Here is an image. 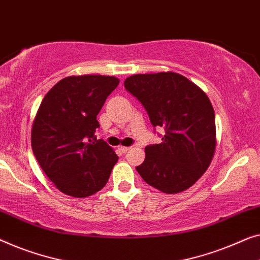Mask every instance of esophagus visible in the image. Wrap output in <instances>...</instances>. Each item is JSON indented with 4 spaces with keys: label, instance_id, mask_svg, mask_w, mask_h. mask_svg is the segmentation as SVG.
I'll return each mask as SVG.
<instances>
[{
    "label": "esophagus",
    "instance_id": "esophagus-1",
    "mask_svg": "<svg viewBox=\"0 0 260 260\" xmlns=\"http://www.w3.org/2000/svg\"><path fill=\"white\" fill-rule=\"evenodd\" d=\"M118 149H119V151H121L122 153H125V152H127L130 150L129 146H122V145H119Z\"/></svg>",
    "mask_w": 260,
    "mask_h": 260
}]
</instances>
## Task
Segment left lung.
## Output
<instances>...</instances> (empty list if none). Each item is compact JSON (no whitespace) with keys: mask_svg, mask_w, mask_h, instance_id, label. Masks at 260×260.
<instances>
[{"mask_svg":"<svg viewBox=\"0 0 260 260\" xmlns=\"http://www.w3.org/2000/svg\"><path fill=\"white\" fill-rule=\"evenodd\" d=\"M124 86L143 104L152 125L165 130L161 143L145 148L138 174L164 193L187 190L208 170L216 150L214 110L208 95L172 71L133 75Z\"/></svg>","mask_w":260,"mask_h":260,"instance_id":"obj_1","label":"left lung"}]
</instances>
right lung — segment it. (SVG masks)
I'll return each mask as SVG.
<instances>
[{"instance_id": "right-lung-1", "label": "right lung", "mask_w": 260, "mask_h": 260, "mask_svg": "<svg viewBox=\"0 0 260 260\" xmlns=\"http://www.w3.org/2000/svg\"><path fill=\"white\" fill-rule=\"evenodd\" d=\"M118 84L114 76H69L44 96L32 123L31 148L61 192L83 198L108 183L118 157L103 139H96V117Z\"/></svg>"}]
</instances>
